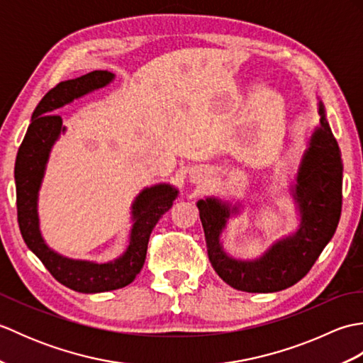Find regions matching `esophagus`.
I'll return each mask as SVG.
<instances>
[{
  "label": "esophagus",
  "instance_id": "obj_1",
  "mask_svg": "<svg viewBox=\"0 0 363 363\" xmlns=\"http://www.w3.org/2000/svg\"><path fill=\"white\" fill-rule=\"evenodd\" d=\"M203 179H204V174H203L201 172H194V173H190V182H194V184H201V182H203Z\"/></svg>",
  "mask_w": 363,
  "mask_h": 363
}]
</instances>
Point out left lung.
<instances>
[{"label":"left lung","mask_w":363,"mask_h":363,"mask_svg":"<svg viewBox=\"0 0 363 363\" xmlns=\"http://www.w3.org/2000/svg\"><path fill=\"white\" fill-rule=\"evenodd\" d=\"M320 125L312 130L301 157L290 195L299 213V226L277 238L256 259H235L223 248L221 235L229 218L240 213V201L230 204L217 196L196 203L203 223L207 254L215 272L230 287L250 293L279 291L303 279L334 237L342 213V152L318 101Z\"/></svg>","instance_id":"obj_1"}]
</instances>
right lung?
Listing matches in <instances>:
<instances>
[{"instance_id": "1", "label": "right lung", "mask_w": 363, "mask_h": 363, "mask_svg": "<svg viewBox=\"0 0 363 363\" xmlns=\"http://www.w3.org/2000/svg\"><path fill=\"white\" fill-rule=\"evenodd\" d=\"M113 79V73L96 70L51 89L33 112L15 160L17 213L23 240L60 284L79 293L111 291L133 282L145 264L151 230L179 194L172 184L165 182L145 187L130 206L133 228L125 252L104 264L65 257L46 245L38 218V191L52 146L67 130L62 118L54 112L74 99L109 86Z\"/></svg>"}]
</instances>
